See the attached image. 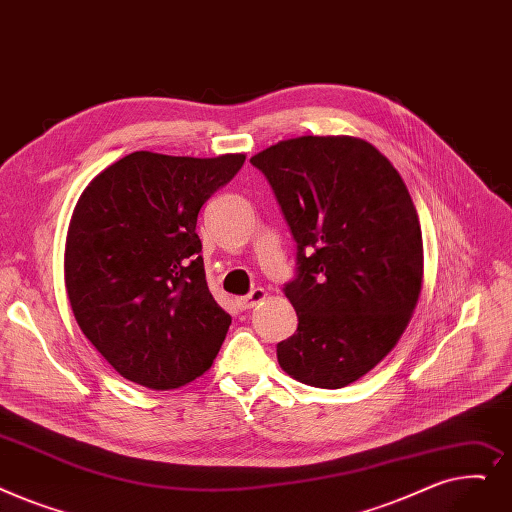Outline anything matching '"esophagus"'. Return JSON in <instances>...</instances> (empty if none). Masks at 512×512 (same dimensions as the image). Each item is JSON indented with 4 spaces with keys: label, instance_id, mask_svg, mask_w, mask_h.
<instances>
[{
    "label": "esophagus",
    "instance_id": "obj_1",
    "mask_svg": "<svg viewBox=\"0 0 512 512\" xmlns=\"http://www.w3.org/2000/svg\"><path fill=\"white\" fill-rule=\"evenodd\" d=\"M265 297H268V293H265L263 288H255V291H251L249 295H244V297L236 299V303H238L240 309H251V307H255L257 303H261Z\"/></svg>",
    "mask_w": 512,
    "mask_h": 512
}]
</instances>
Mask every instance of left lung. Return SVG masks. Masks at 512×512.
<instances>
[{
    "label": "left lung",
    "mask_w": 512,
    "mask_h": 512,
    "mask_svg": "<svg viewBox=\"0 0 512 512\" xmlns=\"http://www.w3.org/2000/svg\"><path fill=\"white\" fill-rule=\"evenodd\" d=\"M297 240L284 286L297 332L278 343L295 381L341 389L397 345L422 288V232L402 175L370 142L301 136L257 152Z\"/></svg>",
    "instance_id": "obj_1"
}]
</instances>
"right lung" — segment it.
Returning a JSON list of instances; mask_svg holds the SVG:
<instances>
[{
	"label": "right lung",
	"mask_w": 512,
	"mask_h": 512,
	"mask_svg": "<svg viewBox=\"0 0 512 512\" xmlns=\"http://www.w3.org/2000/svg\"><path fill=\"white\" fill-rule=\"evenodd\" d=\"M244 159L138 150L81 192L64 244L66 295L123 379L167 391L211 368L232 318L209 293L196 219Z\"/></svg>",
	"instance_id": "obj_1"
}]
</instances>
